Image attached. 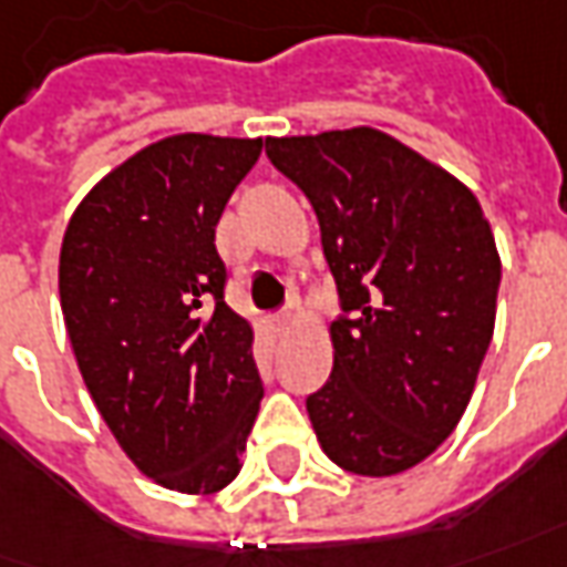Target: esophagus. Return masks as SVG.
<instances>
[{
  "instance_id": "1",
  "label": "esophagus",
  "mask_w": 567,
  "mask_h": 567,
  "mask_svg": "<svg viewBox=\"0 0 567 567\" xmlns=\"http://www.w3.org/2000/svg\"><path fill=\"white\" fill-rule=\"evenodd\" d=\"M272 326H276V332L285 334V332H288V329H291V326H295V316H291V313L276 316V319H272Z\"/></svg>"
}]
</instances>
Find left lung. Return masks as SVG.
<instances>
[{
  "mask_svg": "<svg viewBox=\"0 0 567 567\" xmlns=\"http://www.w3.org/2000/svg\"><path fill=\"white\" fill-rule=\"evenodd\" d=\"M313 204L350 319L329 326L332 375L307 396L322 453L391 477L460 425L491 348L499 251L472 188L372 126L267 138Z\"/></svg>",
  "mask_w": 567,
  "mask_h": 567,
  "instance_id": "left-lung-1",
  "label": "left lung"
}]
</instances>
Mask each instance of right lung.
Returning <instances> with one entry per match:
<instances>
[{"mask_svg":"<svg viewBox=\"0 0 567 567\" xmlns=\"http://www.w3.org/2000/svg\"><path fill=\"white\" fill-rule=\"evenodd\" d=\"M264 138L179 133L76 204L58 295L80 375L142 475L179 494L233 484L264 400L254 326L223 300L214 233Z\"/></svg>","mask_w":567,"mask_h":567,"instance_id":"obj_1","label":"right lung"}]
</instances>
